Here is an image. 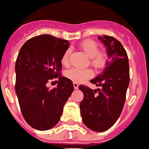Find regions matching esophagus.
I'll use <instances>...</instances> for the list:
<instances>
[{
    "mask_svg": "<svg viewBox=\"0 0 149 149\" xmlns=\"http://www.w3.org/2000/svg\"><path fill=\"white\" fill-rule=\"evenodd\" d=\"M73 87H74L75 89H78L79 88V84L77 83H73Z\"/></svg>",
    "mask_w": 149,
    "mask_h": 149,
    "instance_id": "1",
    "label": "esophagus"
}]
</instances>
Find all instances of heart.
Returning <instances> with one entry per match:
<instances>
[{"label":"heart","instance_id":"b5f03b06","mask_svg":"<svg viewBox=\"0 0 149 149\" xmlns=\"http://www.w3.org/2000/svg\"><path fill=\"white\" fill-rule=\"evenodd\" d=\"M79 47L90 57V63L95 69H101L105 66L107 62V55L105 52L99 51L100 47L93 40H86L79 44ZM70 49H67L61 57V63L64 66H67L70 62ZM93 75L90 69L71 68L65 72V76L75 83H80L85 79L91 78Z\"/></svg>","mask_w":149,"mask_h":149}]
</instances>
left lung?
I'll return each mask as SVG.
<instances>
[{"label":"left lung","instance_id":"1","mask_svg":"<svg viewBox=\"0 0 149 149\" xmlns=\"http://www.w3.org/2000/svg\"><path fill=\"white\" fill-rule=\"evenodd\" d=\"M106 46L109 60L97 77L90 80L101 89L93 90L80 85L84 97L79 104L83 123L95 132H105L114 125L125 104L129 84L128 55L122 43L109 36L98 37Z\"/></svg>","mask_w":149,"mask_h":149}]
</instances>
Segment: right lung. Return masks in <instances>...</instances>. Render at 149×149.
<instances>
[{
    "label": "right lung",
    "mask_w": 149,
    "mask_h": 149,
    "mask_svg": "<svg viewBox=\"0 0 149 149\" xmlns=\"http://www.w3.org/2000/svg\"><path fill=\"white\" fill-rule=\"evenodd\" d=\"M70 43L43 34L22 46L16 60L15 91L23 116L32 128L45 131L55 126L63 106L73 92L70 79L61 76V57ZM59 78L58 87L49 90V79Z\"/></svg>",
    "instance_id": "1"
}]
</instances>
